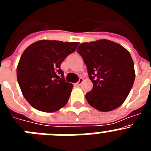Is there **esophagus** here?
Here are the masks:
<instances>
[{"label": "esophagus", "instance_id": "esophagus-1", "mask_svg": "<svg viewBox=\"0 0 151 151\" xmlns=\"http://www.w3.org/2000/svg\"><path fill=\"white\" fill-rule=\"evenodd\" d=\"M82 82H83V78H80L79 80H78V82H77V83L76 84V85H82Z\"/></svg>", "mask_w": 151, "mask_h": 151}]
</instances>
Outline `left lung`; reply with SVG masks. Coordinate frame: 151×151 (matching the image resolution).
Here are the masks:
<instances>
[{"mask_svg": "<svg viewBox=\"0 0 151 151\" xmlns=\"http://www.w3.org/2000/svg\"><path fill=\"white\" fill-rule=\"evenodd\" d=\"M77 52L87 66L93 88L85 94L89 104L108 112L122 104L134 84V63L122 45L102 39L82 43Z\"/></svg>", "mask_w": 151, "mask_h": 151, "instance_id": "1", "label": "left lung"}]
</instances>
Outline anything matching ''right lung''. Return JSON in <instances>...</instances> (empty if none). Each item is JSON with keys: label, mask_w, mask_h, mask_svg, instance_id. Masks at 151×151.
I'll return each mask as SVG.
<instances>
[{"label": "right lung", "mask_w": 151, "mask_h": 151, "mask_svg": "<svg viewBox=\"0 0 151 151\" xmlns=\"http://www.w3.org/2000/svg\"><path fill=\"white\" fill-rule=\"evenodd\" d=\"M78 45L41 40L24 50L17 66V81L24 97L35 109L51 113L66 104L73 85L65 80L60 65Z\"/></svg>", "instance_id": "1"}]
</instances>
